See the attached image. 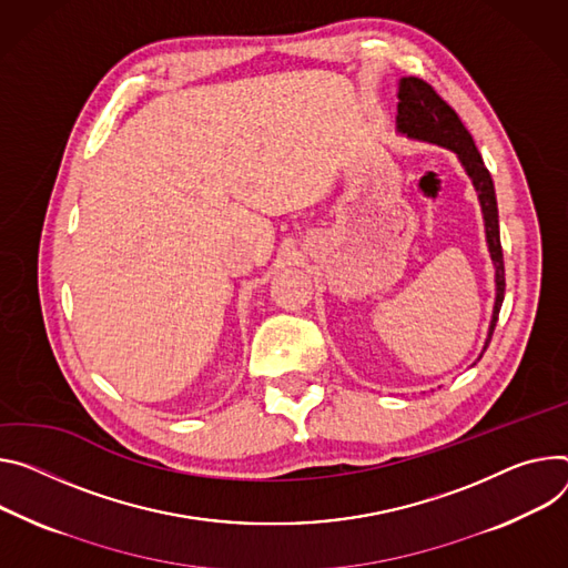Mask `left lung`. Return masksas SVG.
I'll use <instances>...</instances> for the list:
<instances>
[{
  "instance_id": "obj_1",
  "label": "left lung",
  "mask_w": 568,
  "mask_h": 568,
  "mask_svg": "<svg viewBox=\"0 0 568 568\" xmlns=\"http://www.w3.org/2000/svg\"><path fill=\"white\" fill-rule=\"evenodd\" d=\"M396 133L428 142L435 146H444L453 151L462 170L474 183V190L478 194V203L483 211L485 222V240L489 248V257L494 265V283H496V296H494V311L487 328V339L483 344V353L489 346V339L494 335L498 313L503 305L505 294V267H503V248H500V231H498V205H496V192L491 174L487 172L480 151L476 149V142L471 133L464 129L457 113L446 104V101L422 79L417 77H403L398 81V113H396ZM476 365V363H474Z\"/></svg>"
}]
</instances>
